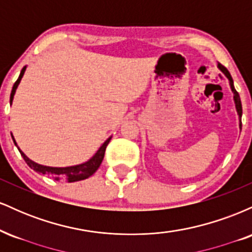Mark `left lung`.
Returning <instances> with one entry per match:
<instances>
[{"mask_svg": "<svg viewBox=\"0 0 252 252\" xmlns=\"http://www.w3.org/2000/svg\"><path fill=\"white\" fill-rule=\"evenodd\" d=\"M218 68L222 72V73L225 74V77H226L227 79H228V82H230V88H231V90H232V92H233V100H235L237 114H238V117H239V128H241V130H242V114H243V110H242L241 97H239L238 92L236 91L235 86H233V80H232V77H231L230 72L227 71V68H226V67H224V66H222L221 63H218Z\"/></svg>", "mask_w": 252, "mask_h": 252, "instance_id": "1", "label": "left lung"}]
</instances>
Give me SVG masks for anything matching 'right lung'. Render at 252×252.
Returning a JSON list of instances; mask_svg holds the SVG:
<instances>
[{"label":"right lung","mask_w":252,"mask_h":252,"mask_svg":"<svg viewBox=\"0 0 252 252\" xmlns=\"http://www.w3.org/2000/svg\"><path fill=\"white\" fill-rule=\"evenodd\" d=\"M25 71H26V66L21 70V73H20L19 78H17V80L15 82V84H14L13 90H11L10 105H11V103H13L14 94H15V91H16L17 86H19V84H20V82H21L22 77H24ZM11 137H13L14 143H15V146L17 147L16 141H15V138H14L13 135H11ZM110 140H111V137H109L108 140H106L105 142L102 144V147H100V148L97 150L96 154L92 156V158H90L89 161H86V162H84V163L77 164V166H71V167H48V166H42V164H39V163L34 162V161H32L31 158H28L27 156L25 155V153L22 152V150L20 149L19 147H17V149H19L20 154H21L22 158H24V160L26 161V163H27L32 169L35 170V172L41 173V174L51 175L52 178H54V180H66L67 182H76V181H80V180H84V179L90 178V176L94 174V173L96 172L98 168H99L100 163H102V161H103V158H104V154H105L106 146H108V144H109Z\"/></svg>","instance_id":"obj_1"}]
</instances>
